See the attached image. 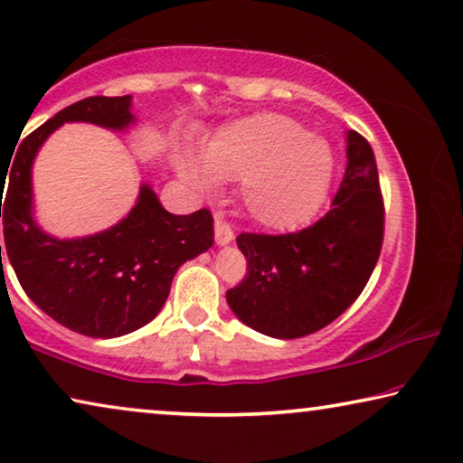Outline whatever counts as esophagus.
Segmentation results:
<instances>
[{
    "label": "esophagus",
    "mask_w": 463,
    "mask_h": 463,
    "mask_svg": "<svg viewBox=\"0 0 463 463\" xmlns=\"http://www.w3.org/2000/svg\"><path fill=\"white\" fill-rule=\"evenodd\" d=\"M214 240H217L219 246L230 244L233 240V230L227 221L221 217V214H214Z\"/></svg>",
    "instance_id": "esophagus-1"
}]
</instances>
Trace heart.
Here are the masks:
<instances>
[{
  "mask_svg": "<svg viewBox=\"0 0 463 463\" xmlns=\"http://www.w3.org/2000/svg\"><path fill=\"white\" fill-rule=\"evenodd\" d=\"M181 173L214 192L219 176L240 179V202L259 225L288 230L301 225L325 200L333 156L325 141L284 116H252L221 128L204 157L187 149Z\"/></svg>",
  "mask_w": 463,
  "mask_h": 463,
  "instance_id": "1",
  "label": "heart"
}]
</instances>
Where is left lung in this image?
<instances>
[{
  "instance_id": "8db88e82",
  "label": "left lung",
  "mask_w": 463,
  "mask_h": 463,
  "mask_svg": "<svg viewBox=\"0 0 463 463\" xmlns=\"http://www.w3.org/2000/svg\"><path fill=\"white\" fill-rule=\"evenodd\" d=\"M345 141V175L325 217L295 233L236 238L249 271L227 290V303L268 337L297 339L331 325L358 299L377 265L385 213L375 156L356 130Z\"/></svg>"
}]
</instances>
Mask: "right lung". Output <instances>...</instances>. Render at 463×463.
I'll return each mask as SVG.
<instances>
[{"label": "right lung", "mask_w": 463, "mask_h": 463, "mask_svg": "<svg viewBox=\"0 0 463 463\" xmlns=\"http://www.w3.org/2000/svg\"><path fill=\"white\" fill-rule=\"evenodd\" d=\"M130 107V94L65 107L24 138L10 173H2L4 240L18 282L42 312L86 337H122L154 320L176 269L214 242L206 208L173 214L149 185H141L128 217L94 236L61 240L35 223L31 166L43 141L65 122L126 130L135 124Z\"/></svg>", "instance_id": "add662e5"}]
</instances>
